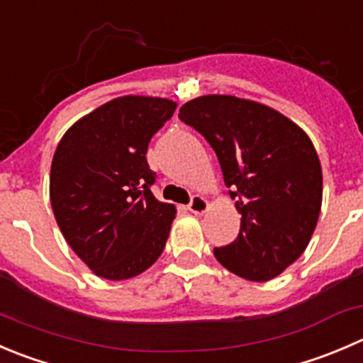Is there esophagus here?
<instances>
[{
    "label": "esophagus",
    "instance_id": "esophagus-1",
    "mask_svg": "<svg viewBox=\"0 0 363 363\" xmlns=\"http://www.w3.org/2000/svg\"><path fill=\"white\" fill-rule=\"evenodd\" d=\"M207 207H209V203H207V200L203 199V196L200 195H195L191 199V202H189L188 209L191 211L193 214H203L207 211Z\"/></svg>",
    "mask_w": 363,
    "mask_h": 363
}]
</instances>
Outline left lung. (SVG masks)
Masks as SVG:
<instances>
[{
    "label": "left lung",
    "instance_id": "1",
    "mask_svg": "<svg viewBox=\"0 0 363 363\" xmlns=\"http://www.w3.org/2000/svg\"><path fill=\"white\" fill-rule=\"evenodd\" d=\"M179 118L207 140L241 214L216 259L252 282L280 275L307 248L318 225L323 172L311 138L279 111L232 96L186 103Z\"/></svg>",
    "mask_w": 363,
    "mask_h": 363
}]
</instances>
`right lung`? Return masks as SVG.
<instances>
[{"label":"right lung","mask_w":363,"mask_h":363,"mask_svg":"<svg viewBox=\"0 0 363 363\" xmlns=\"http://www.w3.org/2000/svg\"><path fill=\"white\" fill-rule=\"evenodd\" d=\"M177 104L125 96L103 104L63 135L51 163L52 213L63 238L97 277L140 275L163 253L175 207L156 200L150 138Z\"/></svg>","instance_id":"obj_1"}]
</instances>
